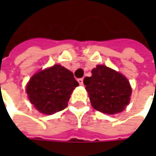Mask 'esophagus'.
I'll use <instances>...</instances> for the list:
<instances>
[{"label":"esophagus","instance_id":"34e87169","mask_svg":"<svg viewBox=\"0 0 156 156\" xmlns=\"http://www.w3.org/2000/svg\"><path fill=\"white\" fill-rule=\"evenodd\" d=\"M77 81H78V82H79V84H80V85H83V79H82V78L78 79Z\"/></svg>","mask_w":156,"mask_h":156}]
</instances>
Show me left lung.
Listing matches in <instances>:
<instances>
[{"mask_svg":"<svg viewBox=\"0 0 156 156\" xmlns=\"http://www.w3.org/2000/svg\"><path fill=\"white\" fill-rule=\"evenodd\" d=\"M91 73L90 77L84 78L83 83L94 108L108 115L124 110L132 93L128 79L104 65H97Z\"/></svg>","mask_w":156,"mask_h":156,"instance_id":"left-lung-1","label":"left lung"}]
</instances>
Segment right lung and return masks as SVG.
<instances>
[{
	"label": "right lung",
	"instance_id": "1",
	"mask_svg": "<svg viewBox=\"0 0 156 156\" xmlns=\"http://www.w3.org/2000/svg\"><path fill=\"white\" fill-rule=\"evenodd\" d=\"M79 86L69 69L56 64L37 72L27 84L28 99L37 110L52 115L67 108L70 94Z\"/></svg>",
	"mask_w": 156,
	"mask_h": 156
}]
</instances>
